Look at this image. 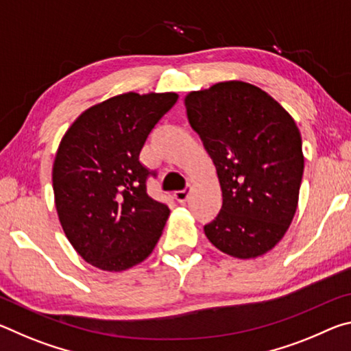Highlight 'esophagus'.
Here are the masks:
<instances>
[{"mask_svg": "<svg viewBox=\"0 0 351 351\" xmlns=\"http://www.w3.org/2000/svg\"><path fill=\"white\" fill-rule=\"evenodd\" d=\"M190 192H192V187L187 186L186 189L182 190H176L175 192V199L178 203H184V201H187V198L190 197Z\"/></svg>", "mask_w": 351, "mask_h": 351, "instance_id": "1", "label": "esophagus"}]
</instances>
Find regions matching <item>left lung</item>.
Instances as JSON below:
<instances>
[{"mask_svg": "<svg viewBox=\"0 0 351 351\" xmlns=\"http://www.w3.org/2000/svg\"><path fill=\"white\" fill-rule=\"evenodd\" d=\"M192 128L217 167L221 210L204 234L219 251L255 258L283 239L304 175L294 119L251 83L219 82L184 99Z\"/></svg>", "mask_w": 351, "mask_h": 351, "instance_id": "8db88e82", "label": "left lung"}]
</instances>
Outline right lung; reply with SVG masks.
<instances>
[{
  "label": "right lung",
  "mask_w": 351,
  "mask_h": 351,
  "mask_svg": "<svg viewBox=\"0 0 351 351\" xmlns=\"http://www.w3.org/2000/svg\"><path fill=\"white\" fill-rule=\"evenodd\" d=\"M176 93H125L83 111L64 133L52 167L64 235L96 268L119 272L144 261L170 215L147 193L139 161L148 134Z\"/></svg>",
  "instance_id": "right-lung-1"
}]
</instances>
